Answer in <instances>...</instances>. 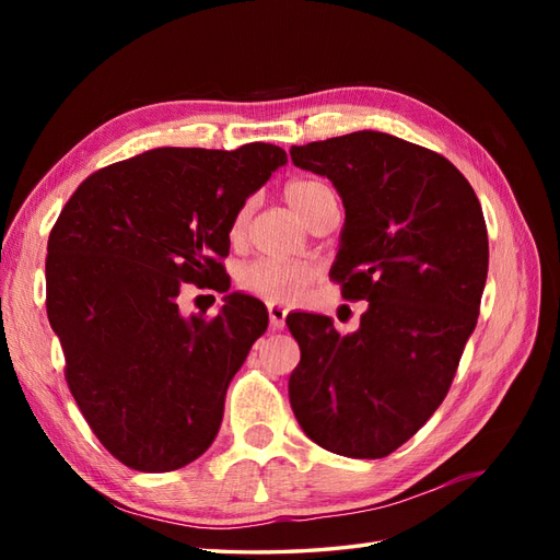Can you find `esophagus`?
Instances as JSON below:
<instances>
[{"label":"esophagus","mask_w":560,"mask_h":560,"mask_svg":"<svg viewBox=\"0 0 560 560\" xmlns=\"http://www.w3.org/2000/svg\"><path fill=\"white\" fill-rule=\"evenodd\" d=\"M268 317H270V327L282 329L284 319H287V308L280 306V303H270L268 306Z\"/></svg>","instance_id":"1"}]
</instances>
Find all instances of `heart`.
Returning a JSON list of instances; mask_svg holds the SVG:
<instances>
[{
    "instance_id": "obj_1",
    "label": "heart",
    "mask_w": 560,
    "mask_h": 560,
    "mask_svg": "<svg viewBox=\"0 0 560 560\" xmlns=\"http://www.w3.org/2000/svg\"><path fill=\"white\" fill-rule=\"evenodd\" d=\"M284 196L292 206L308 219L325 206V200L334 198V191L325 182L317 179H294L284 186ZM249 217V206H243L233 219L231 233L241 235ZM317 268L306 261H276V259H257L241 268L238 284L241 290L273 303L294 301L306 287L315 280Z\"/></svg>"
}]
</instances>
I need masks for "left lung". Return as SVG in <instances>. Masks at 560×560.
Masks as SVG:
<instances>
[{
  "label": "left lung",
  "instance_id": "1",
  "mask_svg": "<svg viewBox=\"0 0 560 560\" xmlns=\"http://www.w3.org/2000/svg\"><path fill=\"white\" fill-rule=\"evenodd\" d=\"M343 198L331 268L348 301H369L360 329L292 313L301 348L290 401L313 442L376 460L425 425L477 327L488 276L481 202L457 167L413 142L360 130L290 149Z\"/></svg>",
  "mask_w": 560,
  "mask_h": 560
}]
</instances>
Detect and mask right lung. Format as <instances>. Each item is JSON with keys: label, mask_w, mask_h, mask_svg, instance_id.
Listing matches in <instances>:
<instances>
[{"label": "right lung", "mask_w": 560, "mask_h": 560, "mask_svg": "<svg viewBox=\"0 0 560 560\" xmlns=\"http://www.w3.org/2000/svg\"><path fill=\"white\" fill-rule=\"evenodd\" d=\"M284 149L163 147L79 184L48 235L46 313L65 381L118 463L173 471L210 448L231 378L266 331L261 301L229 294L179 315L182 284L229 292L233 219Z\"/></svg>", "instance_id": "1"}]
</instances>
